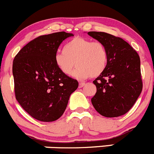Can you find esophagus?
Wrapping results in <instances>:
<instances>
[{"label": "esophagus", "mask_w": 154, "mask_h": 154, "mask_svg": "<svg viewBox=\"0 0 154 154\" xmlns=\"http://www.w3.org/2000/svg\"><path fill=\"white\" fill-rule=\"evenodd\" d=\"M85 83H83V82H81V83H79V88H83V87L85 86Z\"/></svg>", "instance_id": "esophagus-1"}]
</instances>
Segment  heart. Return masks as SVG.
<instances>
[{"label":"heart","mask_w":154,"mask_h":154,"mask_svg":"<svg viewBox=\"0 0 154 154\" xmlns=\"http://www.w3.org/2000/svg\"><path fill=\"white\" fill-rule=\"evenodd\" d=\"M54 61L60 72L71 75L75 65L78 66L73 76L79 79L91 76L97 77L106 69L108 63V52L101 42L76 36L68 42L63 51H57Z\"/></svg>","instance_id":"heart-1"}]
</instances>
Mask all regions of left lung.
Masks as SVG:
<instances>
[{
  "label": "left lung",
  "instance_id": "obj_1",
  "mask_svg": "<svg viewBox=\"0 0 154 154\" xmlns=\"http://www.w3.org/2000/svg\"><path fill=\"white\" fill-rule=\"evenodd\" d=\"M88 34L103 43L108 52L106 69L93 82L97 93L91 103L106 118L125 115L142 91L139 56L122 38L105 32L90 31Z\"/></svg>",
  "mask_w": 154,
  "mask_h": 154
}]
</instances>
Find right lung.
Instances as JSON below:
<instances>
[{"label":"right lung","instance_id":"add662e5","mask_svg":"<svg viewBox=\"0 0 154 154\" xmlns=\"http://www.w3.org/2000/svg\"><path fill=\"white\" fill-rule=\"evenodd\" d=\"M72 36L62 31L38 36L25 45L13 60L16 100L38 121L51 122L60 118L71 94L79 87L77 80L60 72L54 61L59 45Z\"/></svg>","mask_w":154,"mask_h":154}]
</instances>
